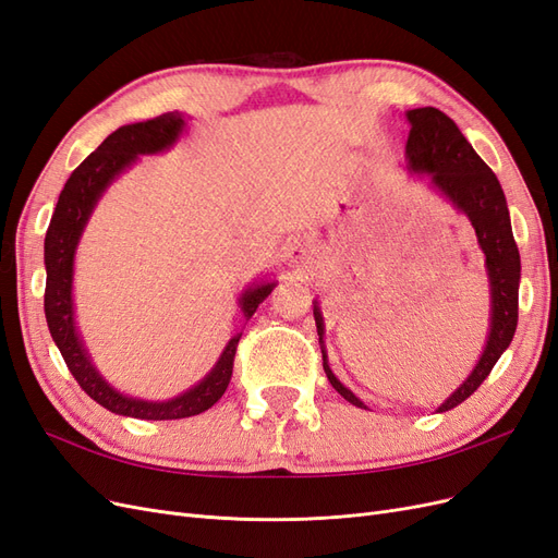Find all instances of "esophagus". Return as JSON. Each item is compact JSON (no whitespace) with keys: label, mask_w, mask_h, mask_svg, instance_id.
<instances>
[{"label":"esophagus","mask_w":558,"mask_h":558,"mask_svg":"<svg viewBox=\"0 0 558 558\" xmlns=\"http://www.w3.org/2000/svg\"><path fill=\"white\" fill-rule=\"evenodd\" d=\"M291 263L293 267L298 269H305L312 265V248L307 242H298L293 248H291Z\"/></svg>","instance_id":"obj_1"}]
</instances>
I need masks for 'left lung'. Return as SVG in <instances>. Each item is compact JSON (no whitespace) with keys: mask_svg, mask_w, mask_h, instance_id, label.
<instances>
[{"mask_svg":"<svg viewBox=\"0 0 558 558\" xmlns=\"http://www.w3.org/2000/svg\"><path fill=\"white\" fill-rule=\"evenodd\" d=\"M404 116L410 121V137L404 146L408 170L412 174H426L430 189L440 193L456 211L468 216L470 226L475 228L477 244L486 256L484 267L488 293H492V314H488V335L482 356L465 381L437 408V412H447L477 391L502 356V351L512 342L519 318L521 260L500 181L475 154L461 130L447 113L435 107L410 109ZM314 320L328 381L344 400L356 408H365V402L332 375L324 344V314H320L316 300Z\"/></svg>","mask_w":558,"mask_h":558,"instance_id":"left-lung-1","label":"left lung"}]
</instances>
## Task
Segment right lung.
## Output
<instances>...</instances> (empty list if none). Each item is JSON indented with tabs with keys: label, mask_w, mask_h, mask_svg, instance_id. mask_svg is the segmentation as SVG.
Instances as JSON below:
<instances>
[{
	"label": "right lung",
	"mask_w": 558,
	"mask_h": 558,
	"mask_svg": "<svg viewBox=\"0 0 558 558\" xmlns=\"http://www.w3.org/2000/svg\"><path fill=\"white\" fill-rule=\"evenodd\" d=\"M185 130V116L179 111L162 113L142 123H130L111 132L93 154L83 160L72 177L66 179L58 197V205L44 240V265H46V293L44 312L50 337L58 344L70 373L95 402L109 412L121 416H134L146 421L185 418L207 412L214 402L226 393L232 377L234 351L242 332L230 337L216 365L195 386L170 400H144L132 398L113 388L99 369L93 365L90 353L83 344V337L74 316V258L90 216L102 199L109 185L128 172L140 160V156H156L170 150ZM277 281L260 279L248 283L242 291L238 305L248 320L256 314L260 302L272 293Z\"/></svg>",
	"instance_id": "obj_1"
}]
</instances>
